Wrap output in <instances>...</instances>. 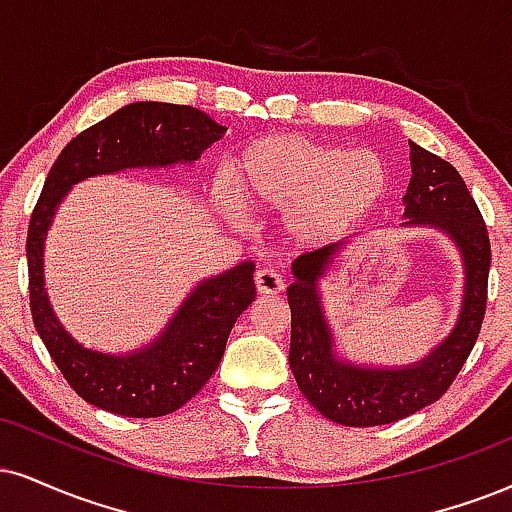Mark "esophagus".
Returning <instances> with one entry per match:
<instances>
[{
  "mask_svg": "<svg viewBox=\"0 0 512 512\" xmlns=\"http://www.w3.org/2000/svg\"><path fill=\"white\" fill-rule=\"evenodd\" d=\"M256 289H258V294H263V296L280 294L282 289H285V280H282V275L277 273V270L261 268L256 273Z\"/></svg>",
  "mask_w": 512,
  "mask_h": 512,
  "instance_id": "obj_1",
  "label": "esophagus"
}]
</instances>
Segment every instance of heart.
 Instances as JSON below:
<instances>
[{"label":"heart","mask_w":512,"mask_h":512,"mask_svg":"<svg viewBox=\"0 0 512 512\" xmlns=\"http://www.w3.org/2000/svg\"><path fill=\"white\" fill-rule=\"evenodd\" d=\"M230 185L251 211L285 213V230L296 244L325 246L344 239L380 208L391 173L375 151L275 132L237 156Z\"/></svg>","instance_id":"1"}]
</instances>
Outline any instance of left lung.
<instances>
[{
    "instance_id": "8db88e82",
    "label": "left lung",
    "mask_w": 512,
    "mask_h": 512,
    "mask_svg": "<svg viewBox=\"0 0 512 512\" xmlns=\"http://www.w3.org/2000/svg\"><path fill=\"white\" fill-rule=\"evenodd\" d=\"M406 211L399 227H434L456 244L465 285L456 327L418 363L372 368L346 361L334 349L325 318L320 282L334 263L339 244L308 251L292 263L294 282L287 287L292 308L289 368L308 403L327 420L346 427L389 425L439 401L468 361L487 311L491 246L482 213L463 178L449 161L410 142Z\"/></svg>"
}]
</instances>
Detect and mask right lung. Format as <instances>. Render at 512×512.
Segmentation results:
<instances>
[{"instance_id": "add662e5", "label": "right lung", "mask_w": 512, "mask_h": 512, "mask_svg": "<svg viewBox=\"0 0 512 512\" xmlns=\"http://www.w3.org/2000/svg\"><path fill=\"white\" fill-rule=\"evenodd\" d=\"M194 106L128 104L63 147L44 180L28 227L30 311L35 330L73 391L123 418H159L192 399L216 372L232 325L256 299L251 261L201 280L154 342L128 353H104L75 342L44 289V239L73 185L132 168L194 163L225 135Z\"/></svg>"}]
</instances>
